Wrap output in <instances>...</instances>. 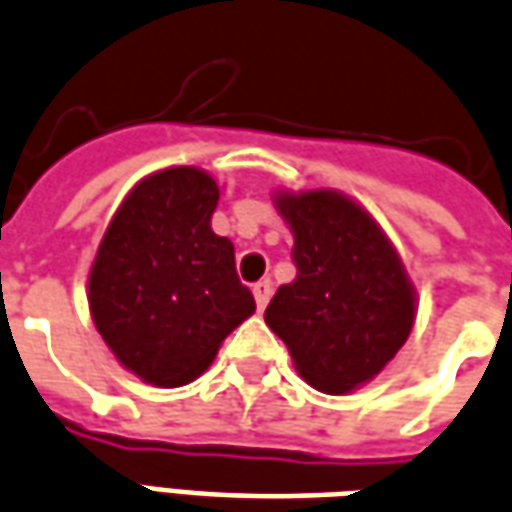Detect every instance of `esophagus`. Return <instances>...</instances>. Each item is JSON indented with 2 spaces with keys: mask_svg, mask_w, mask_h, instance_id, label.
<instances>
[{
  "mask_svg": "<svg viewBox=\"0 0 512 512\" xmlns=\"http://www.w3.org/2000/svg\"><path fill=\"white\" fill-rule=\"evenodd\" d=\"M252 293H255V302H257V310H263L268 305V299H271V282L268 280H260L252 285Z\"/></svg>",
  "mask_w": 512,
  "mask_h": 512,
  "instance_id": "34e87169",
  "label": "esophagus"
}]
</instances>
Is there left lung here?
<instances>
[{
	"instance_id": "obj_1",
	"label": "left lung",
	"mask_w": 512,
	"mask_h": 512,
	"mask_svg": "<svg viewBox=\"0 0 512 512\" xmlns=\"http://www.w3.org/2000/svg\"><path fill=\"white\" fill-rule=\"evenodd\" d=\"M274 205L293 232L296 280L274 293L266 324L313 388L355 391L413 330V282L380 224L349 196L282 191Z\"/></svg>"
}]
</instances>
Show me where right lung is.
<instances>
[{
    "instance_id": "right-lung-1",
    "label": "right lung",
    "mask_w": 512,
    "mask_h": 512,
    "mask_svg": "<svg viewBox=\"0 0 512 512\" xmlns=\"http://www.w3.org/2000/svg\"><path fill=\"white\" fill-rule=\"evenodd\" d=\"M219 185L202 169L149 174L121 202L88 274L102 341L144 382L196 380L221 341L255 313L235 246L210 227Z\"/></svg>"
}]
</instances>
